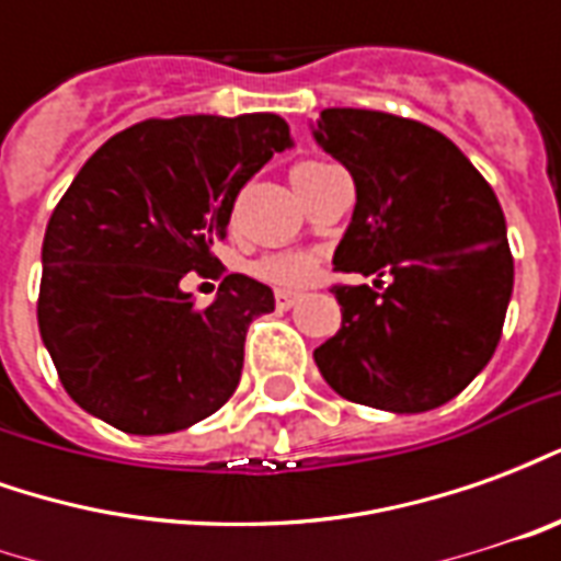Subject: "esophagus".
I'll use <instances>...</instances> for the list:
<instances>
[{"label": "esophagus", "mask_w": 561, "mask_h": 561, "mask_svg": "<svg viewBox=\"0 0 561 561\" xmlns=\"http://www.w3.org/2000/svg\"><path fill=\"white\" fill-rule=\"evenodd\" d=\"M294 304H297V294H294V291H276V306H279V309H291Z\"/></svg>", "instance_id": "esophagus-1"}]
</instances>
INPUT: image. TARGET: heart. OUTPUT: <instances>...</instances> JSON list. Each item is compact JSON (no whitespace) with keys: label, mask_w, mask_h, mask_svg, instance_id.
<instances>
[{"label":"heart","mask_w":561,"mask_h":561,"mask_svg":"<svg viewBox=\"0 0 561 561\" xmlns=\"http://www.w3.org/2000/svg\"><path fill=\"white\" fill-rule=\"evenodd\" d=\"M306 164H321V161H304ZM257 276L267 282H276V285H304L306 279H312L316 273V261L309 255H300V252H282V255H270L264 261H257Z\"/></svg>","instance_id":"heart-1"}]
</instances>
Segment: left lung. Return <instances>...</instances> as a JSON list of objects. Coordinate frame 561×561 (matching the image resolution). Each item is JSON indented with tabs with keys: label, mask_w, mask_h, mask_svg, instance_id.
<instances>
[{
	"label": "left lung",
	"mask_w": 561,
	"mask_h": 561,
	"mask_svg": "<svg viewBox=\"0 0 561 561\" xmlns=\"http://www.w3.org/2000/svg\"><path fill=\"white\" fill-rule=\"evenodd\" d=\"M318 147L352 173L357 204L333 264L388 273V288L336 285L342 328L316 348L340 397L417 414L454 400L490 364L514 288L505 213L454 140L417 119L328 107Z\"/></svg>",
	"instance_id": "obj_1"
}]
</instances>
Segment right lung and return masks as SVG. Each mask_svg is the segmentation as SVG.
<instances>
[{"label":"right lung","instance_id":"add662e5","mask_svg":"<svg viewBox=\"0 0 561 561\" xmlns=\"http://www.w3.org/2000/svg\"><path fill=\"white\" fill-rule=\"evenodd\" d=\"M288 147L276 114H197L126 128L80 168L44 231L38 330L83 412L164 435L231 400L245 330L273 312V291L231 273L201 309L180 282L225 273L213 243L233 201Z\"/></svg>","mask_w":561,"mask_h":561}]
</instances>
